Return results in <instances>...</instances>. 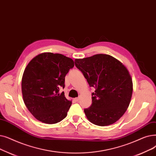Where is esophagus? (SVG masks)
<instances>
[{"instance_id":"1","label":"esophagus","mask_w":156,"mask_h":156,"mask_svg":"<svg viewBox=\"0 0 156 156\" xmlns=\"http://www.w3.org/2000/svg\"><path fill=\"white\" fill-rule=\"evenodd\" d=\"M79 100H80V98H79V97H78V98H75V100H76V101H78Z\"/></svg>"}]
</instances>
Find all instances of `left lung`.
Masks as SVG:
<instances>
[{
  "label": "left lung",
  "mask_w": 156,
  "mask_h": 156,
  "mask_svg": "<svg viewBox=\"0 0 156 156\" xmlns=\"http://www.w3.org/2000/svg\"><path fill=\"white\" fill-rule=\"evenodd\" d=\"M75 65L95 88L91 105L84 110L87 119L100 126L115 123L126 111L132 96L133 82L126 67L104 54L76 59Z\"/></svg>",
  "instance_id": "8db88e82"
}]
</instances>
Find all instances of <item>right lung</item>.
I'll list each match as a JSON object with an SVG mask.
<instances>
[{
  "instance_id": "add662e5",
  "label": "right lung",
  "mask_w": 156,
  "mask_h": 156,
  "mask_svg": "<svg viewBox=\"0 0 156 156\" xmlns=\"http://www.w3.org/2000/svg\"><path fill=\"white\" fill-rule=\"evenodd\" d=\"M73 66L72 59L52 53L39 54L28 63L21 91L26 107L36 119L52 124L66 117L72 101L59 91L65 87V76Z\"/></svg>"
}]
</instances>
